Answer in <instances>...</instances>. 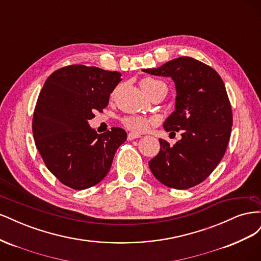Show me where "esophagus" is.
Returning a JSON list of instances; mask_svg holds the SVG:
<instances>
[{
	"label": "esophagus",
	"instance_id": "esophagus-1",
	"mask_svg": "<svg viewBox=\"0 0 261 261\" xmlns=\"http://www.w3.org/2000/svg\"><path fill=\"white\" fill-rule=\"evenodd\" d=\"M139 137H140L139 134H135V133H128V135H127L128 140H133V139H136Z\"/></svg>",
	"mask_w": 261,
	"mask_h": 261
}]
</instances>
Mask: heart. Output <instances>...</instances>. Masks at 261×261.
Returning a JSON list of instances; mask_svg holds the SVG:
<instances>
[{"instance_id":"b5f03b06","label":"heart","mask_w":261,"mask_h":261,"mask_svg":"<svg viewBox=\"0 0 261 261\" xmlns=\"http://www.w3.org/2000/svg\"><path fill=\"white\" fill-rule=\"evenodd\" d=\"M140 85H143L146 89H152L154 87L161 86L164 84L160 81L153 80V78H145V80L141 81ZM122 123L124 124L125 127H127L133 132L144 133L150 127V125L152 124V121L143 115H128L123 118Z\"/></svg>"}]
</instances>
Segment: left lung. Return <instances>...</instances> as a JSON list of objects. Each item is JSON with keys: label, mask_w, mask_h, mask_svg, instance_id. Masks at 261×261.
Instances as JSON below:
<instances>
[{"label": "left lung", "mask_w": 261, "mask_h": 261, "mask_svg": "<svg viewBox=\"0 0 261 261\" xmlns=\"http://www.w3.org/2000/svg\"><path fill=\"white\" fill-rule=\"evenodd\" d=\"M143 72L171 77L175 84V111L165 120L167 132L181 138L170 146L159 139L160 151L149 161L154 177L165 186L187 189L200 184L222 159L231 136L232 108L222 78L193 58L173 59Z\"/></svg>", "instance_id": "left-lung-1"}]
</instances>
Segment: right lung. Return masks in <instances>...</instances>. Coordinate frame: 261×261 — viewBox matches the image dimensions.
I'll return each mask as SVG.
<instances>
[{"mask_svg":"<svg viewBox=\"0 0 261 261\" xmlns=\"http://www.w3.org/2000/svg\"><path fill=\"white\" fill-rule=\"evenodd\" d=\"M121 76L96 66L69 65L45 81L33 133L46 168L62 184L82 191L100 183L111 169L127 134L120 127L98 134L88 121L108 106Z\"/></svg>","mask_w":261,"mask_h":261,"instance_id":"obj_1","label":"right lung"}]
</instances>
